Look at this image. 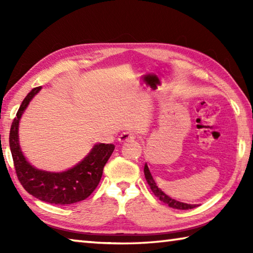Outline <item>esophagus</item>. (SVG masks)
Returning a JSON list of instances; mask_svg holds the SVG:
<instances>
[{
    "mask_svg": "<svg viewBox=\"0 0 253 253\" xmlns=\"http://www.w3.org/2000/svg\"><path fill=\"white\" fill-rule=\"evenodd\" d=\"M136 138V136L132 134L130 131H125L118 137V142L119 143H125V142H130V140H134Z\"/></svg>",
    "mask_w": 253,
    "mask_h": 253,
    "instance_id": "34e87169",
    "label": "esophagus"
}]
</instances>
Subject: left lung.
Segmentation results:
<instances>
[{
  "instance_id": "1",
  "label": "left lung",
  "mask_w": 253,
  "mask_h": 253,
  "mask_svg": "<svg viewBox=\"0 0 253 253\" xmlns=\"http://www.w3.org/2000/svg\"><path fill=\"white\" fill-rule=\"evenodd\" d=\"M144 174H145V178H146V181L148 183L149 187H151L153 193L155 194V196H157V198L160 199L162 202L168 204L169 207L173 208V209H177V210H188V209H194L198 207L196 204H187V203L179 202V201L174 200L172 198H169V195H166L164 192H163L161 188L156 185V183H155V181H154L151 172H149L147 164H145V166H144Z\"/></svg>"
}]
</instances>
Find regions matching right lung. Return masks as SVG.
I'll use <instances>...</instances> for the list:
<instances>
[{"label": "right lung", "instance_id": "add662e5", "mask_svg": "<svg viewBox=\"0 0 253 253\" xmlns=\"http://www.w3.org/2000/svg\"><path fill=\"white\" fill-rule=\"evenodd\" d=\"M41 90L32 89L24 98L10 130V148L14 168L24 190L40 201L50 204L67 205L87 199L100 182L102 170L113 154V144H96L83 161L63 172H48L36 169L27 161L20 147L19 125L30 101Z\"/></svg>", "mask_w": 253, "mask_h": 253}]
</instances>
